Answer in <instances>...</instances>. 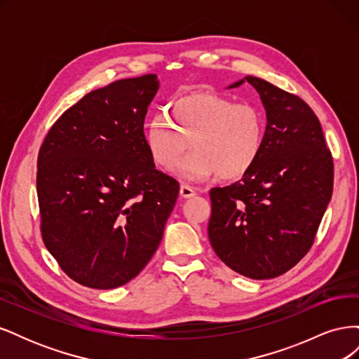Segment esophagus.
Masks as SVG:
<instances>
[{
    "instance_id": "esophagus-1",
    "label": "esophagus",
    "mask_w": 359,
    "mask_h": 359,
    "mask_svg": "<svg viewBox=\"0 0 359 359\" xmlns=\"http://www.w3.org/2000/svg\"><path fill=\"white\" fill-rule=\"evenodd\" d=\"M194 194H196V190H194V189L190 187V186H187V184H182V186L180 187V196L184 198V199L193 198Z\"/></svg>"
}]
</instances>
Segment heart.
Returning a JSON list of instances; mask_svg holds the SVG:
<instances>
[{
    "mask_svg": "<svg viewBox=\"0 0 359 359\" xmlns=\"http://www.w3.org/2000/svg\"><path fill=\"white\" fill-rule=\"evenodd\" d=\"M169 119L156 115L145 128V145L157 166L187 181L240 180L252 170L265 144V116L256 106L214 93H193L169 107Z\"/></svg>",
    "mask_w": 359,
    "mask_h": 359,
    "instance_id": "obj_1",
    "label": "heart"
}]
</instances>
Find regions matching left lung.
<instances>
[{"instance_id":"left-lung-1","label":"left lung","mask_w":359,"mask_h":359,"mask_svg":"<svg viewBox=\"0 0 359 359\" xmlns=\"http://www.w3.org/2000/svg\"><path fill=\"white\" fill-rule=\"evenodd\" d=\"M266 114L265 144L243 180L210 191L215 255L248 278L285 274L306 255L331 201L334 165L318 116L299 97L256 76Z\"/></svg>"}]
</instances>
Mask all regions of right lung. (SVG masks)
Here are the masks:
<instances>
[{
    "label": "right lung",
    "instance_id": "right-lung-1",
    "mask_svg": "<svg viewBox=\"0 0 359 359\" xmlns=\"http://www.w3.org/2000/svg\"><path fill=\"white\" fill-rule=\"evenodd\" d=\"M157 74L86 94L52 126L37 160L41 235L70 278L126 285L163 238L180 184L156 169L144 133Z\"/></svg>",
    "mask_w": 359,
    "mask_h": 359
}]
</instances>
